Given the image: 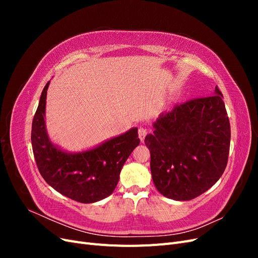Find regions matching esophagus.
Returning a JSON list of instances; mask_svg holds the SVG:
<instances>
[{"mask_svg": "<svg viewBox=\"0 0 258 258\" xmlns=\"http://www.w3.org/2000/svg\"><path fill=\"white\" fill-rule=\"evenodd\" d=\"M146 135H147L146 129L143 128V127H140V128H139V138H140V140H141L142 142L144 141V139H145Z\"/></svg>", "mask_w": 258, "mask_h": 258, "instance_id": "34e87169", "label": "esophagus"}]
</instances>
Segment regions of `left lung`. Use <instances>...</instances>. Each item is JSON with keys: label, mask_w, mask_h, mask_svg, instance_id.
<instances>
[{"label": "left lung", "mask_w": 258, "mask_h": 258, "mask_svg": "<svg viewBox=\"0 0 258 258\" xmlns=\"http://www.w3.org/2000/svg\"><path fill=\"white\" fill-rule=\"evenodd\" d=\"M222 92L176 104L154 123L144 142L151 171L163 196L191 200L211 188L224 173L230 147V123Z\"/></svg>", "instance_id": "left-lung-1"}]
</instances>
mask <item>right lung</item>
<instances>
[{
    "instance_id": "add662e5",
    "label": "right lung",
    "mask_w": 258,
    "mask_h": 258,
    "mask_svg": "<svg viewBox=\"0 0 258 258\" xmlns=\"http://www.w3.org/2000/svg\"><path fill=\"white\" fill-rule=\"evenodd\" d=\"M48 85L49 82L42 91L31 131L37 169L47 184L70 199L82 204L102 200L114 191L123 163L140 143L138 129L132 128L87 152H62L49 141L45 128Z\"/></svg>"
}]
</instances>
